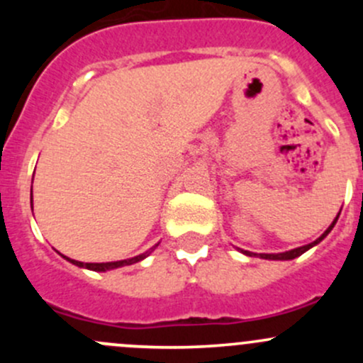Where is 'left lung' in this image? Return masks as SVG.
I'll return each mask as SVG.
<instances>
[{
	"label": "left lung",
	"instance_id": "obj_1",
	"mask_svg": "<svg viewBox=\"0 0 363 363\" xmlns=\"http://www.w3.org/2000/svg\"><path fill=\"white\" fill-rule=\"evenodd\" d=\"M339 214H340V211H339ZM339 214L335 216V219H334V221H332V225L328 226V228L325 230V232L321 233V235L318 237V239L314 240V242L306 244V246L295 247V250L284 251V252H259V255H258V252H251V251H246V250H239V251L242 252V255H246V256H259V258H263V259H294V258H296V256H300V255H303V252H306V251H309L311 247H314V246H316V244H320L321 240H323L325 237H327L328 233L332 232V228H334L335 223H337Z\"/></svg>",
	"mask_w": 363,
	"mask_h": 363
}]
</instances>
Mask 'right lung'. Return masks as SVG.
I'll list each match as a JSON object with an SVG mask.
<instances>
[{
    "label": "right lung",
    "mask_w": 363,
    "mask_h": 363,
    "mask_svg": "<svg viewBox=\"0 0 363 363\" xmlns=\"http://www.w3.org/2000/svg\"><path fill=\"white\" fill-rule=\"evenodd\" d=\"M31 211H33V186H31ZM158 247V244L156 246H152L151 250L142 252V255H137L133 256V258H128V259H119V262H107V263H84V262H77V259H72L68 258V256H63L65 259L69 263H73V265L80 267V269H87V270H94V272H107V270H113V269H119V267H124V265H133V263L137 262H142L144 258H147L149 255H151L152 251Z\"/></svg>",
    "instance_id": "right-lung-1"
}]
</instances>
